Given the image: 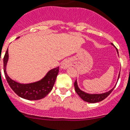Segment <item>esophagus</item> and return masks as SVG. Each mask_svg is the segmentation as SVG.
Returning <instances> with one entry per match:
<instances>
[{
	"mask_svg": "<svg viewBox=\"0 0 130 130\" xmlns=\"http://www.w3.org/2000/svg\"><path fill=\"white\" fill-rule=\"evenodd\" d=\"M70 66V62L69 61L67 60H64L62 63V65H61V67L62 68H64V69H66V68H68V66Z\"/></svg>",
	"mask_w": 130,
	"mask_h": 130,
	"instance_id": "obj_1",
	"label": "esophagus"
}]
</instances>
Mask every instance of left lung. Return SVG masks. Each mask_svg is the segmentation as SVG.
<instances>
[{
    "instance_id": "left-lung-1",
    "label": "left lung",
    "mask_w": 130,
    "mask_h": 130,
    "mask_svg": "<svg viewBox=\"0 0 130 130\" xmlns=\"http://www.w3.org/2000/svg\"><path fill=\"white\" fill-rule=\"evenodd\" d=\"M117 52H118V50H117ZM119 75H120V72H119ZM119 77H118V79H119ZM74 89H75L76 93H77L78 95V96H79L83 101H86V102L91 103L100 102V101H101L104 100L105 99L107 98V97L110 94H111V93L112 91H113L114 89V88H113V89H112L111 90H110L109 91H108V92H107V93H103V94H91L86 93H85V92L82 91L81 90H80L79 88L78 87L76 80L74 82Z\"/></svg>"
}]
</instances>
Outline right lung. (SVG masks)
<instances>
[{"instance_id": "1", "label": "right lung", "mask_w": 130, "mask_h": 130, "mask_svg": "<svg viewBox=\"0 0 130 130\" xmlns=\"http://www.w3.org/2000/svg\"><path fill=\"white\" fill-rule=\"evenodd\" d=\"M8 58L9 54L7 50L3 58L4 73L10 87L18 96L27 100H39L44 98L52 90L57 75L58 74L59 67L49 71L45 77L39 81L23 85L11 80L7 74L6 65Z\"/></svg>"}]
</instances>
